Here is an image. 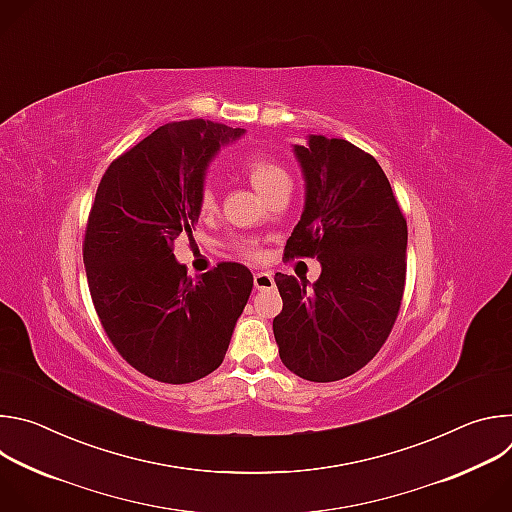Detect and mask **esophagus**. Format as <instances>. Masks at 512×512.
I'll use <instances>...</instances> for the list:
<instances>
[{"label": "esophagus", "mask_w": 512, "mask_h": 512, "mask_svg": "<svg viewBox=\"0 0 512 512\" xmlns=\"http://www.w3.org/2000/svg\"><path fill=\"white\" fill-rule=\"evenodd\" d=\"M253 283H255V287H257V289H271V287L275 285L273 275H271V273H267V271H259V273H255Z\"/></svg>", "instance_id": "obj_1"}]
</instances>
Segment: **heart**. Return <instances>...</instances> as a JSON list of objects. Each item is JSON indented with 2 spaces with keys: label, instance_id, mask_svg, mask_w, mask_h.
Returning a JSON list of instances; mask_svg holds the SVG:
<instances>
[{
  "label": "heart",
  "instance_id": "heart-1",
  "mask_svg": "<svg viewBox=\"0 0 512 512\" xmlns=\"http://www.w3.org/2000/svg\"><path fill=\"white\" fill-rule=\"evenodd\" d=\"M237 168L241 170V174L251 182V186L261 194L265 196L267 200L283 186V184H289V176L285 172V168L267 158V156H257V154H251V156H245L237 162ZM216 208V196H214V190L210 186H202L200 188V194H198V210L200 214H208ZM239 255H243L245 259L249 261H257L261 259V249L257 243L253 241H243L239 243L237 247Z\"/></svg>",
  "mask_w": 512,
  "mask_h": 512
}]
</instances>
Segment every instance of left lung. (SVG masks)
Here are the masks:
<instances>
[{"instance_id":"1","label":"left lung","mask_w":512,"mask_h":512,"mask_svg":"<svg viewBox=\"0 0 512 512\" xmlns=\"http://www.w3.org/2000/svg\"><path fill=\"white\" fill-rule=\"evenodd\" d=\"M306 206L283 257H318L320 277L275 273L283 310L273 334L285 367L314 383L371 362L397 320L407 273V221L379 162L346 139L294 145Z\"/></svg>"}]
</instances>
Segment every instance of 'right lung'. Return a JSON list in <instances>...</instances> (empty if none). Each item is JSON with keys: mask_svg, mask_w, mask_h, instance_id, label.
<instances>
[{"mask_svg": "<svg viewBox=\"0 0 512 512\" xmlns=\"http://www.w3.org/2000/svg\"><path fill=\"white\" fill-rule=\"evenodd\" d=\"M245 129L188 119L158 127L105 170L89 212L83 261L91 298L115 350L168 385L221 367L253 275L223 261L198 281L174 257L192 237L204 172Z\"/></svg>", "mask_w": 512, "mask_h": 512, "instance_id": "obj_1", "label": "right lung"}]
</instances>
